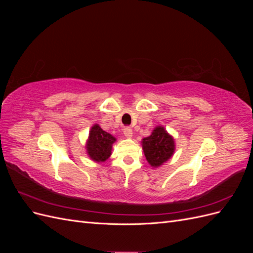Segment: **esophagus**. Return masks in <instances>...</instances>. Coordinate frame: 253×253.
Returning a JSON list of instances; mask_svg holds the SVG:
<instances>
[{
  "mask_svg": "<svg viewBox=\"0 0 253 253\" xmlns=\"http://www.w3.org/2000/svg\"><path fill=\"white\" fill-rule=\"evenodd\" d=\"M124 134H125V136L126 137V138H131V137L133 136L132 128H131V127H126V128L124 129Z\"/></svg>",
  "mask_w": 253,
  "mask_h": 253,
  "instance_id": "obj_1",
  "label": "esophagus"
}]
</instances>
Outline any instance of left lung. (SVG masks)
<instances>
[{
	"label": "left lung",
	"mask_w": 253,
	"mask_h": 253,
	"mask_svg": "<svg viewBox=\"0 0 253 253\" xmlns=\"http://www.w3.org/2000/svg\"><path fill=\"white\" fill-rule=\"evenodd\" d=\"M144 156L153 168H158L169 160L175 151L173 137L164 126H156L150 136L141 141Z\"/></svg>",
	"instance_id": "left-lung-1"
}]
</instances>
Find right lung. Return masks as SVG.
I'll return each mask as SVG.
<instances>
[{"mask_svg":"<svg viewBox=\"0 0 253 253\" xmlns=\"http://www.w3.org/2000/svg\"><path fill=\"white\" fill-rule=\"evenodd\" d=\"M115 141L116 138L114 136L103 131L99 125H94L90 128L85 145L87 155L96 163L105 162L112 154V147Z\"/></svg>","mask_w":253,"mask_h":253,"instance_id":"right-lung-1","label":"right lung"}]
</instances>
